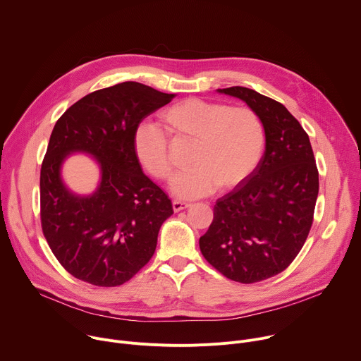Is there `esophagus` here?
I'll list each match as a JSON object with an SVG mask.
<instances>
[{"mask_svg":"<svg viewBox=\"0 0 361 361\" xmlns=\"http://www.w3.org/2000/svg\"><path fill=\"white\" fill-rule=\"evenodd\" d=\"M188 207H190L188 202L178 201V200H174V201H173V210H174L176 213H178V212H181V210H185V209H188Z\"/></svg>","mask_w":361,"mask_h":361,"instance_id":"esophagus-1","label":"esophagus"}]
</instances>
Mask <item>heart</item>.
<instances>
[{
  "label": "heart",
  "mask_w": 361,
  "mask_h": 361,
  "mask_svg": "<svg viewBox=\"0 0 361 361\" xmlns=\"http://www.w3.org/2000/svg\"><path fill=\"white\" fill-rule=\"evenodd\" d=\"M166 133L192 142L188 170L171 181L173 192L184 200L228 190L245 180L259 164L264 148V127L248 107L185 98L160 114ZM135 154L142 167L159 180H169L173 166L169 138L157 127L141 124L134 134Z\"/></svg>",
  "instance_id": "1"
}]
</instances>
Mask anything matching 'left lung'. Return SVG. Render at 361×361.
<instances>
[{"mask_svg":"<svg viewBox=\"0 0 361 361\" xmlns=\"http://www.w3.org/2000/svg\"><path fill=\"white\" fill-rule=\"evenodd\" d=\"M217 91L260 117L266 149L251 174L217 200L200 250L223 276L250 284L281 273L300 252L313 224L319 171L310 138L279 101L245 87Z\"/></svg>","mask_w":361,"mask_h":361,"instance_id":"1","label":"left lung"}]
</instances>
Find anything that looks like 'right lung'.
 Listing matches in <instances>:
<instances>
[{"label":"right lung","mask_w":361,"mask_h":361,"mask_svg":"<svg viewBox=\"0 0 361 361\" xmlns=\"http://www.w3.org/2000/svg\"><path fill=\"white\" fill-rule=\"evenodd\" d=\"M176 97L126 81L82 97L56 123L41 166V226L60 264L98 287L128 281L152 257L163 223L173 214L167 194L140 166V123ZM74 152L100 169L95 192H71L61 176Z\"/></svg>","instance_id":"right-lung-1"}]
</instances>
